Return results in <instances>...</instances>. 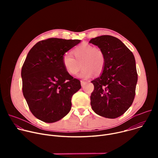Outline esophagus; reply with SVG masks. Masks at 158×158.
<instances>
[{"label": "esophagus", "mask_w": 158, "mask_h": 158, "mask_svg": "<svg viewBox=\"0 0 158 158\" xmlns=\"http://www.w3.org/2000/svg\"><path fill=\"white\" fill-rule=\"evenodd\" d=\"M81 86L83 87H84L85 85L87 84V82L84 81H81Z\"/></svg>", "instance_id": "obj_1"}]
</instances>
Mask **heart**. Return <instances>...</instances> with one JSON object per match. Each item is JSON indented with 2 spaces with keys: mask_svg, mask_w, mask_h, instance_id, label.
<instances>
[{
  "mask_svg": "<svg viewBox=\"0 0 158 158\" xmlns=\"http://www.w3.org/2000/svg\"><path fill=\"white\" fill-rule=\"evenodd\" d=\"M75 59L70 54H65L62 57V64L66 72L72 76L76 75L81 68L83 69L78 77L89 79L100 74L105 65V56L102 51L91 44H82L73 51Z\"/></svg>",
  "mask_w": 158,
  "mask_h": 158,
  "instance_id": "obj_1",
  "label": "heart"
}]
</instances>
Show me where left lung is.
Wrapping results in <instances>:
<instances>
[{"instance_id": "8db88e82", "label": "left lung", "mask_w": 158, "mask_h": 158, "mask_svg": "<svg viewBox=\"0 0 158 158\" xmlns=\"http://www.w3.org/2000/svg\"><path fill=\"white\" fill-rule=\"evenodd\" d=\"M105 56L103 71L92 81L94 90L91 96L93 110L101 116L115 119L132 105L138 82L136 60L132 52L119 39L101 35L89 41Z\"/></svg>"}]
</instances>
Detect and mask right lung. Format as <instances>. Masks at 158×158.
Returning <instances> with one entry per match:
<instances>
[{"mask_svg":"<svg viewBox=\"0 0 158 158\" xmlns=\"http://www.w3.org/2000/svg\"><path fill=\"white\" fill-rule=\"evenodd\" d=\"M80 42L51 38L37 42L29 52L22 67V92L38 119L55 123L71 110L72 96L81 85L66 72L62 57Z\"/></svg>","mask_w":158,"mask_h":158,"instance_id":"1","label":"right lung"}]
</instances>
